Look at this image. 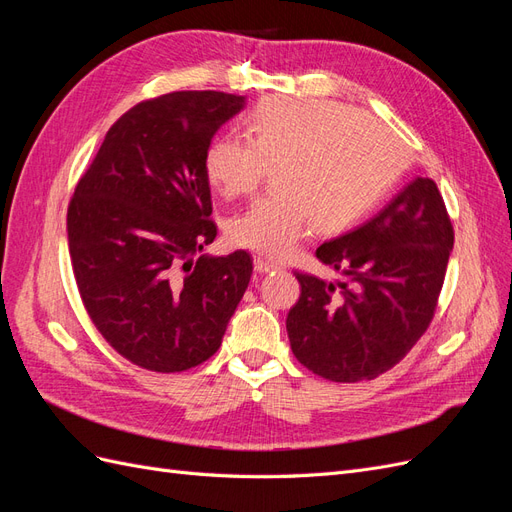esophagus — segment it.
Instances as JSON below:
<instances>
[{"mask_svg":"<svg viewBox=\"0 0 512 512\" xmlns=\"http://www.w3.org/2000/svg\"><path fill=\"white\" fill-rule=\"evenodd\" d=\"M254 269H256L258 273H269V271H277L280 267H277V262L258 256V258H254Z\"/></svg>","mask_w":512,"mask_h":512,"instance_id":"esophagus-1","label":"esophagus"}]
</instances>
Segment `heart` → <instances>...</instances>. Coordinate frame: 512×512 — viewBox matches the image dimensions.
I'll list each match as a JSON object with an SVG mask.
<instances>
[{
  "label": "heart",
  "mask_w": 512,
  "mask_h": 512,
  "mask_svg": "<svg viewBox=\"0 0 512 512\" xmlns=\"http://www.w3.org/2000/svg\"><path fill=\"white\" fill-rule=\"evenodd\" d=\"M245 138L220 136L205 175L224 198L252 194L273 173V192L232 215V245L286 258L318 228L361 222L406 168V147L382 121L333 100L269 98L243 121Z\"/></svg>",
  "instance_id": "1"
}]
</instances>
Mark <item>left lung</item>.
I'll return each mask as SVG.
<instances>
[{
    "mask_svg": "<svg viewBox=\"0 0 512 512\" xmlns=\"http://www.w3.org/2000/svg\"><path fill=\"white\" fill-rule=\"evenodd\" d=\"M453 241L436 181L416 177L374 220L322 243L318 260L342 280L294 271L301 297L286 331L297 361L331 382L395 367L436 314Z\"/></svg>",
    "mask_w": 512,
    "mask_h": 512,
    "instance_id": "left-lung-1",
    "label": "left lung"
}]
</instances>
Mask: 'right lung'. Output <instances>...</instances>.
<instances>
[{
  "mask_svg": "<svg viewBox=\"0 0 512 512\" xmlns=\"http://www.w3.org/2000/svg\"><path fill=\"white\" fill-rule=\"evenodd\" d=\"M245 96L173 91L123 113L68 205L76 288L100 335L123 359L158 374L218 352L252 277L245 250L213 243L205 151Z\"/></svg>",
  "mask_w": 512,
  "mask_h": 512,
  "instance_id": "obj_1",
  "label": "right lung"
}]
</instances>
